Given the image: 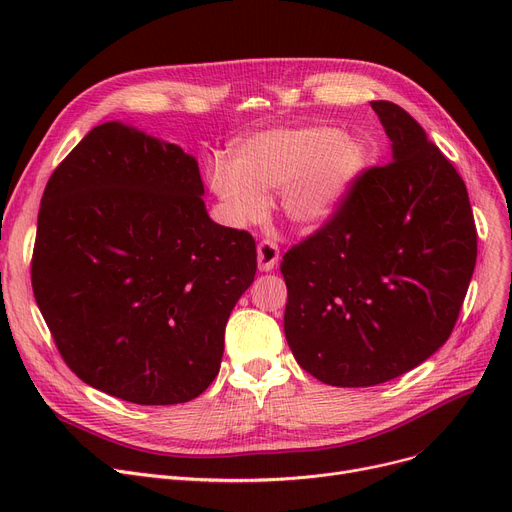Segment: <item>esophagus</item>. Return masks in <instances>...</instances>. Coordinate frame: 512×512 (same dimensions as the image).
I'll return each mask as SVG.
<instances>
[{
  "instance_id": "esophagus-1",
  "label": "esophagus",
  "mask_w": 512,
  "mask_h": 512,
  "mask_svg": "<svg viewBox=\"0 0 512 512\" xmlns=\"http://www.w3.org/2000/svg\"><path fill=\"white\" fill-rule=\"evenodd\" d=\"M280 259V249L274 240L263 238L257 245V263L261 272H272Z\"/></svg>"
}]
</instances>
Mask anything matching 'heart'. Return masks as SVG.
I'll use <instances>...</instances> for the list:
<instances>
[{
	"mask_svg": "<svg viewBox=\"0 0 512 512\" xmlns=\"http://www.w3.org/2000/svg\"><path fill=\"white\" fill-rule=\"evenodd\" d=\"M367 161L365 145L338 128L263 130L236 147L232 166L218 161L209 168V186L234 224L261 220L265 195L282 188L286 218L317 228L338 211Z\"/></svg>",
	"mask_w": 512,
	"mask_h": 512,
	"instance_id": "heart-1",
	"label": "heart"
}]
</instances>
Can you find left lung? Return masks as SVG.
<instances>
[{"label":"left lung","instance_id":"obj_1","mask_svg":"<svg viewBox=\"0 0 512 512\" xmlns=\"http://www.w3.org/2000/svg\"><path fill=\"white\" fill-rule=\"evenodd\" d=\"M392 141L332 218L280 263L284 334L319 382L365 388L411 371L450 338L475 270L467 186L402 107L371 101Z\"/></svg>","mask_w":512,"mask_h":512}]
</instances>
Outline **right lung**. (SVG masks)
<instances>
[{"label":"right lung","instance_id":"right-lung-1","mask_svg":"<svg viewBox=\"0 0 512 512\" xmlns=\"http://www.w3.org/2000/svg\"><path fill=\"white\" fill-rule=\"evenodd\" d=\"M195 157L120 122L95 126L41 199L31 282L64 363L134 405L215 380L255 238L209 220Z\"/></svg>","mask_w":512,"mask_h":512}]
</instances>
